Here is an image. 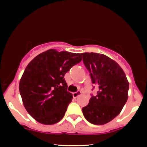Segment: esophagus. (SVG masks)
<instances>
[{"label": "esophagus", "mask_w": 147, "mask_h": 147, "mask_svg": "<svg viewBox=\"0 0 147 147\" xmlns=\"http://www.w3.org/2000/svg\"><path fill=\"white\" fill-rule=\"evenodd\" d=\"M81 95H82V92H81V91H77V92H73V93H72V96H73L74 98H77L78 96Z\"/></svg>", "instance_id": "esophagus-1"}]
</instances>
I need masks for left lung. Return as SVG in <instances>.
<instances>
[{"mask_svg": "<svg viewBox=\"0 0 147 147\" xmlns=\"http://www.w3.org/2000/svg\"><path fill=\"white\" fill-rule=\"evenodd\" d=\"M82 55L92 83L98 86L97 95L91 97L82 112L91 124L103 125L122 111L129 97V82L119 64L109 57L94 52Z\"/></svg>", "mask_w": 147, "mask_h": 147, "instance_id": "obj_1", "label": "left lung"}]
</instances>
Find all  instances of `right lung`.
<instances>
[{"instance_id":"obj_1","label":"right lung","mask_w":147,"mask_h":147,"mask_svg":"<svg viewBox=\"0 0 147 147\" xmlns=\"http://www.w3.org/2000/svg\"><path fill=\"white\" fill-rule=\"evenodd\" d=\"M82 59V54L50 49L27 65L19 91L25 109L35 120L50 125L63 117L72 99L64 75Z\"/></svg>"}]
</instances>
